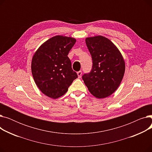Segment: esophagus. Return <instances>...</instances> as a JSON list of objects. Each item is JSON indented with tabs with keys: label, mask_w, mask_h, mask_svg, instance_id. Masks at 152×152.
<instances>
[{
	"label": "esophagus",
	"mask_w": 152,
	"mask_h": 152,
	"mask_svg": "<svg viewBox=\"0 0 152 152\" xmlns=\"http://www.w3.org/2000/svg\"><path fill=\"white\" fill-rule=\"evenodd\" d=\"M77 76L79 78H80L82 76V71H77Z\"/></svg>",
	"instance_id": "1"
}]
</instances>
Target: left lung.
Returning a JSON list of instances; mask_svg holds the SVG:
<instances>
[{
	"mask_svg": "<svg viewBox=\"0 0 152 152\" xmlns=\"http://www.w3.org/2000/svg\"><path fill=\"white\" fill-rule=\"evenodd\" d=\"M86 43L92 59V68L82 78L88 90L97 99L115 92L125 72V62L117 47L102 36L87 37Z\"/></svg>",
	"mask_w": 152,
	"mask_h": 152,
	"instance_id": "8db88e82",
	"label": "left lung"
}]
</instances>
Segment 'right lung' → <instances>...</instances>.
I'll list each match as a JSON object with an SVG mask.
<instances>
[{
	"instance_id": "obj_1",
	"label": "right lung",
	"mask_w": 152,
	"mask_h": 152,
	"mask_svg": "<svg viewBox=\"0 0 152 152\" xmlns=\"http://www.w3.org/2000/svg\"><path fill=\"white\" fill-rule=\"evenodd\" d=\"M76 42L73 37L55 36L34 53L31 61L32 75L38 88L46 96L53 99L62 96L77 77L68 57Z\"/></svg>"
}]
</instances>
